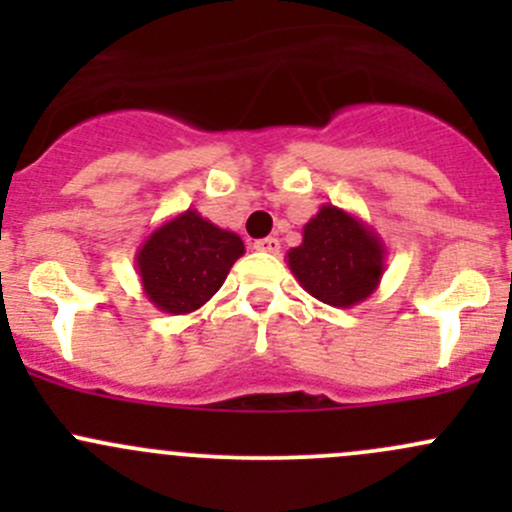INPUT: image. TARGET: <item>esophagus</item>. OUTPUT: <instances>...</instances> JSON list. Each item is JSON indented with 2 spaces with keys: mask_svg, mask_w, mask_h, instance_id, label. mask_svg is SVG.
I'll use <instances>...</instances> for the list:
<instances>
[{
  "mask_svg": "<svg viewBox=\"0 0 512 512\" xmlns=\"http://www.w3.org/2000/svg\"><path fill=\"white\" fill-rule=\"evenodd\" d=\"M252 247H255V250H260V252H270V255H277V252H280V240H277V237H262V240H257Z\"/></svg>",
  "mask_w": 512,
  "mask_h": 512,
  "instance_id": "obj_1",
  "label": "esophagus"
}]
</instances>
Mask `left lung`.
<instances>
[{
    "label": "left lung",
    "instance_id": "1",
    "mask_svg": "<svg viewBox=\"0 0 512 512\" xmlns=\"http://www.w3.org/2000/svg\"><path fill=\"white\" fill-rule=\"evenodd\" d=\"M287 265L312 297L347 309L376 292L384 277L386 247L374 227L349 210L324 203L302 227V245L287 252Z\"/></svg>",
    "mask_w": 512,
    "mask_h": 512
}]
</instances>
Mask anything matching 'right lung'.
Here are the masks:
<instances>
[{"label":"right lung","mask_w":512,"mask_h":512,"mask_svg":"<svg viewBox=\"0 0 512 512\" xmlns=\"http://www.w3.org/2000/svg\"><path fill=\"white\" fill-rule=\"evenodd\" d=\"M242 255L240 235L188 208L160 223L141 242L136 270L153 307L165 314H190L223 287L227 272Z\"/></svg>","instance_id":"1"}]
</instances>
